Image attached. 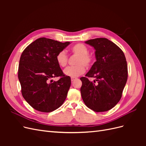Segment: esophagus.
Instances as JSON below:
<instances>
[{"label": "esophagus", "instance_id": "1", "mask_svg": "<svg viewBox=\"0 0 146 146\" xmlns=\"http://www.w3.org/2000/svg\"><path fill=\"white\" fill-rule=\"evenodd\" d=\"M76 78H75V77H71V81L73 82V81H74L75 80H76Z\"/></svg>", "mask_w": 146, "mask_h": 146}]
</instances>
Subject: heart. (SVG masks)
Masks as SVG:
<instances>
[{
  "label": "heart",
  "mask_w": 146,
  "mask_h": 146,
  "mask_svg": "<svg viewBox=\"0 0 146 146\" xmlns=\"http://www.w3.org/2000/svg\"><path fill=\"white\" fill-rule=\"evenodd\" d=\"M72 54L78 55L75 66H70L64 70L66 76L76 77L85 72V67H89L92 63L93 58L91 55L88 54V48L83 44L78 43L74 45L70 48ZM68 57L64 50H61L56 56V61L60 67L64 68L67 65Z\"/></svg>",
  "instance_id": "obj_1"
}]
</instances>
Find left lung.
I'll list each match as a JSON object with an SVG mask.
<instances>
[{
  "mask_svg": "<svg viewBox=\"0 0 146 146\" xmlns=\"http://www.w3.org/2000/svg\"><path fill=\"white\" fill-rule=\"evenodd\" d=\"M94 48L96 61L86 77L80 78V92L87 107L96 112L113 108L120 100L128 77L126 58L122 50L112 41L99 38L85 41ZM88 77L96 78L91 82ZM98 82L95 83V81Z\"/></svg>",
  "mask_w": 146,
  "mask_h": 146,
  "instance_id": "obj_1",
  "label": "left lung"
}]
</instances>
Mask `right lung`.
<instances>
[{
	"instance_id": "add662e5",
	"label": "right lung",
	"mask_w": 146,
	"mask_h": 146,
	"mask_svg": "<svg viewBox=\"0 0 146 146\" xmlns=\"http://www.w3.org/2000/svg\"><path fill=\"white\" fill-rule=\"evenodd\" d=\"M70 44L46 38L37 39L22 53L18 78L24 99L34 109L49 113L58 108L71 84L56 61V56ZM60 76L56 82L52 78Z\"/></svg>"
}]
</instances>
